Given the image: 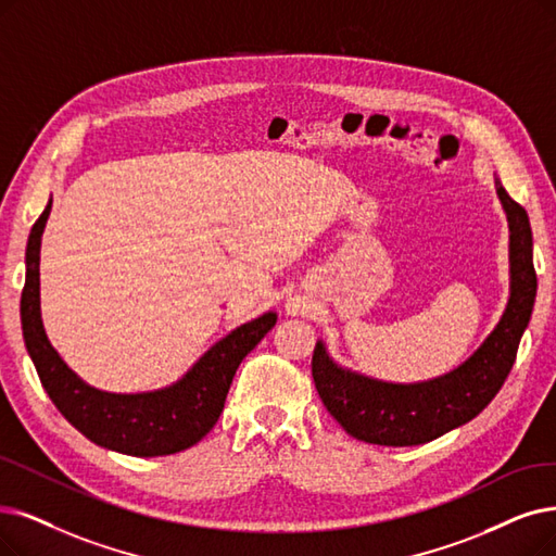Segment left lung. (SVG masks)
<instances>
[{
  "label": "left lung",
  "instance_id": "1",
  "mask_svg": "<svg viewBox=\"0 0 556 556\" xmlns=\"http://www.w3.org/2000/svg\"><path fill=\"white\" fill-rule=\"evenodd\" d=\"M497 193L510 230V299L497 328L470 361L435 381L394 386L338 367L317 342L315 388L326 410L349 435L386 447L425 445L475 419L504 386L534 309L536 271L527 212L502 187Z\"/></svg>",
  "mask_w": 556,
  "mask_h": 556
}]
</instances>
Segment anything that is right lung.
Here are the masks:
<instances>
[{"mask_svg":"<svg viewBox=\"0 0 556 556\" xmlns=\"http://www.w3.org/2000/svg\"><path fill=\"white\" fill-rule=\"evenodd\" d=\"M52 201L42 210L27 241V278L22 287V336L38 379L71 425L100 447L129 456H166L203 440L224 410L239 363L276 326L266 313L232 330L198 361L182 381L157 392L111 394L79 381L50 344L40 321V235Z\"/></svg>","mask_w":556,"mask_h":556,"instance_id":"1","label":"right lung"}]
</instances>
